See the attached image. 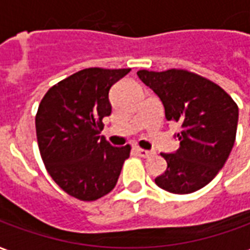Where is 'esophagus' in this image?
Instances as JSON below:
<instances>
[{"label":"esophagus","instance_id":"34e87169","mask_svg":"<svg viewBox=\"0 0 250 250\" xmlns=\"http://www.w3.org/2000/svg\"><path fill=\"white\" fill-rule=\"evenodd\" d=\"M135 151L138 152L142 158H150L155 154V151H151V150H145V148H141V147H135Z\"/></svg>","mask_w":250,"mask_h":250}]
</instances>
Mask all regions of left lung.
<instances>
[{
	"instance_id": "8db88e82",
	"label": "left lung",
	"mask_w": 250,
	"mask_h": 250,
	"mask_svg": "<svg viewBox=\"0 0 250 250\" xmlns=\"http://www.w3.org/2000/svg\"><path fill=\"white\" fill-rule=\"evenodd\" d=\"M138 76L162 100L166 119L182 125L175 154H161L167 168L155 184L168 193L197 191L224 167L233 148L236 102L218 84L188 69H142Z\"/></svg>"
}]
</instances>
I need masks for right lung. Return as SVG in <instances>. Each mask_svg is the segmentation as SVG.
<instances>
[{"mask_svg":"<svg viewBox=\"0 0 250 250\" xmlns=\"http://www.w3.org/2000/svg\"><path fill=\"white\" fill-rule=\"evenodd\" d=\"M131 69L85 68L48 89L36 114L42 162L73 198L96 201L118 182L131 146L114 147L100 136L112 105L108 93Z\"/></svg>","mask_w":250,"mask_h":250,"instance_id":"add662e5","label":"right lung"}]
</instances>
